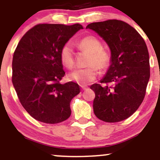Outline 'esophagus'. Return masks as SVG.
I'll return each mask as SVG.
<instances>
[{
    "instance_id": "esophagus-1",
    "label": "esophagus",
    "mask_w": 160,
    "mask_h": 160,
    "mask_svg": "<svg viewBox=\"0 0 160 160\" xmlns=\"http://www.w3.org/2000/svg\"><path fill=\"white\" fill-rule=\"evenodd\" d=\"M86 89H87V86H81V89H82V90H86Z\"/></svg>"
}]
</instances>
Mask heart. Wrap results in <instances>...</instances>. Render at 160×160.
Masks as SVG:
<instances>
[{"mask_svg": "<svg viewBox=\"0 0 160 160\" xmlns=\"http://www.w3.org/2000/svg\"><path fill=\"white\" fill-rule=\"evenodd\" d=\"M80 50L89 53L86 68H79L71 71L68 78L71 81L81 85H86L96 78L97 68L104 71L109 68L111 62V56L107 49L102 48V44L95 37L87 36L77 43ZM60 60L64 67L71 68L74 65V57L73 49L70 43H65L60 50Z\"/></svg>", "mask_w": 160, "mask_h": 160, "instance_id": "1", "label": "heart"}]
</instances>
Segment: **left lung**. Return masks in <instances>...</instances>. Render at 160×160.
I'll return each mask as SVG.
<instances>
[{
  "label": "left lung",
  "instance_id": "8db88e82",
  "mask_svg": "<svg viewBox=\"0 0 160 160\" xmlns=\"http://www.w3.org/2000/svg\"><path fill=\"white\" fill-rule=\"evenodd\" d=\"M103 39L111 62L101 82L90 86L95 93L93 111L99 120L117 122L128 118L142 103L150 79L148 47L139 33L125 22L111 19L86 26Z\"/></svg>",
  "mask_w": 160,
  "mask_h": 160
}]
</instances>
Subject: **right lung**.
<instances>
[{
	"mask_svg": "<svg viewBox=\"0 0 160 160\" xmlns=\"http://www.w3.org/2000/svg\"><path fill=\"white\" fill-rule=\"evenodd\" d=\"M82 26L40 24L25 33L12 58V82L22 105L33 118L54 124L69 118L71 101L80 93L65 76L60 50Z\"/></svg>",
	"mask_w": 160,
	"mask_h": 160,
	"instance_id": "1",
	"label": "right lung"
}]
</instances>
